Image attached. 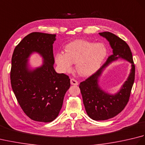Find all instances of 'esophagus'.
Returning a JSON list of instances; mask_svg holds the SVG:
<instances>
[{"label":"esophagus","mask_w":145,"mask_h":145,"mask_svg":"<svg viewBox=\"0 0 145 145\" xmlns=\"http://www.w3.org/2000/svg\"><path fill=\"white\" fill-rule=\"evenodd\" d=\"M70 84H72V85H78V82L76 81V80H75V79L72 78V79L70 80Z\"/></svg>","instance_id":"1"}]
</instances>
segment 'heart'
I'll use <instances>...</instances> for the list:
<instances>
[{
    "label": "heart",
    "instance_id": "1",
    "mask_svg": "<svg viewBox=\"0 0 145 145\" xmlns=\"http://www.w3.org/2000/svg\"><path fill=\"white\" fill-rule=\"evenodd\" d=\"M65 52L55 55V62L62 72L72 70L73 63H76L75 69L83 76L93 74L99 69L107 55V48L102 43H95L85 40H76L69 43Z\"/></svg>",
    "mask_w": 145,
    "mask_h": 145
}]
</instances>
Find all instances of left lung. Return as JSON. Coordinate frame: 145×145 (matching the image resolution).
Returning a JSON list of instances; mask_svg holds the SVG:
<instances>
[{"label": "left lung", "instance_id": "1", "mask_svg": "<svg viewBox=\"0 0 145 145\" xmlns=\"http://www.w3.org/2000/svg\"><path fill=\"white\" fill-rule=\"evenodd\" d=\"M99 34L109 42L113 49V54L108 58L99 70L79 85L87 115L96 121L112 118L124 109L128 102L135 75L133 57L127 43L109 32H101ZM118 59L129 61L132 64V69L127 80L120 90L115 94H110L99 87V78L106 67Z\"/></svg>", "mask_w": 145, "mask_h": 145}]
</instances>
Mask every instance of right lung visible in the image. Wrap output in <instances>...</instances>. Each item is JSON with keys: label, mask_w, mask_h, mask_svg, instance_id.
Wrapping results in <instances>:
<instances>
[{"label": "right lung", "mask_w": 145, "mask_h": 145, "mask_svg": "<svg viewBox=\"0 0 145 145\" xmlns=\"http://www.w3.org/2000/svg\"><path fill=\"white\" fill-rule=\"evenodd\" d=\"M55 37V34L32 32L22 40L12 55V90L24 113L36 121L51 122L57 118L70 87L69 76L57 73L54 68ZM33 53L44 59L42 65L35 69L28 63Z\"/></svg>", "instance_id": "1"}]
</instances>
